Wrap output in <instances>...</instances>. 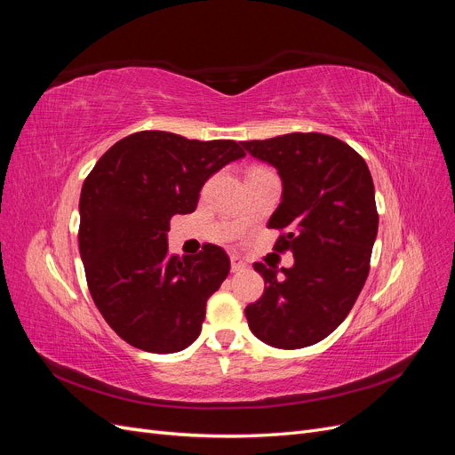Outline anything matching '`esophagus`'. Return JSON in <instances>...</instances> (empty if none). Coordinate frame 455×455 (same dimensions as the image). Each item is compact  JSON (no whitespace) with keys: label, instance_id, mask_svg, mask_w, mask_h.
<instances>
[{"label":"esophagus","instance_id":"esophagus-1","mask_svg":"<svg viewBox=\"0 0 455 455\" xmlns=\"http://www.w3.org/2000/svg\"><path fill=\"white\" fill-rule=\"evenodd\" d=\"M231 271L233 273H241V271H244V267H246V264H244V259L241 258V256H237V254H231Z\"/></svg>","mask_w":455,"mask_h":455}]
</instances>
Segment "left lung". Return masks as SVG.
Listing matches in <instances>:
<instances>
[{
  "label": "left lung",
  "mask_w": 455,
  "mask_h": 455,
  "mask_svg": "<svg viewBox=\"0 0 455 455\" xmlns=\"http://www.w3.org/2000/svg\"><path fill=\"white\" fill-rule=\"evenodd\" d=\"M241 144L283 178V201L267 228L281 231L273 251L294 254L283 275L256 261L267 286L246 306V321L273 347L313 346L343 323L366 283L379 220L371 174L351 146L330 134Z\"/></svg>",
  "instance_id": "obj_1"
}]
</instances>
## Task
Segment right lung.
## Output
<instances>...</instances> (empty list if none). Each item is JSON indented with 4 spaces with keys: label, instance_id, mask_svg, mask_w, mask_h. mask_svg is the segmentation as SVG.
<instances>
[{
    "label": "right lung",
    "instance_id": "add662e5",
    "mask_svg": "<svg viewBox=\"0 0 455 455\" xmlns=\"http://www.w3.org/2000/svg\"><path fill=\"white\" fill-rule=\"evenodd\" d=\"M246 154L235 140H188L140 131L96 161L79 199V254L96 307L116 334L148 353H176L201 334L206 299L229 273L216 244L169 252L174 214L197 209L199 191Z\"/></svg>",
    "mask_w": 455,
    "mask_h": 455
}]
</instances>
